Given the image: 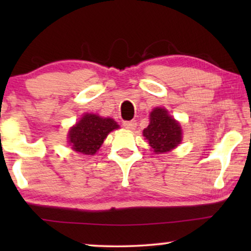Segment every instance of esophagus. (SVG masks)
<instances>
[{
    "instance_id": "esophagus-1",
    "label": "esophagus",
    "mask_w": 251,
    "mask_h": 251,
    "mask_svg": "<svg viewBox=\"0 0 251 251\" xmlns=\"http://www.w3.org/2000/svg\"><path fill=\"white\" fill-rule=\"evenodd\" d=\"M122 125H123V126H125L126 129L135 130L137 123H136V121H123Z\"/></svg>"
}]
</instances>
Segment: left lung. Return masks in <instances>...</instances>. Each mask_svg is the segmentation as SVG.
Returning a JSON list of instances; mask_svg holds the SVG:
<instances>
[{
    "instance_id": "8db88e82",
    "label": "left lung",
    "mask_w": 251,
    "mask_h": 251,
    "mask_svg": "<svg viewBox=\"0 0 251 251\" xmlns=\"http://www.w3.org/2000/svg\"><path fill=\"white\" fill-rule=\"evenodd\" d=\"M151 121L143 135L156 154L169 152L181 142L179 123L168 114L167 109L157 107L151 113Z\"/></svg>"
}]
</instances>
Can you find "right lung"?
Instances as JSON below:
<instances>
[{
  "label": "right lung",
  "instance_id": "add662e5",
  "mask_svg": "<svg viewBox=\"0 0 251 251\" xmlns=\"http://www.w3.org/2000/svg\"><path fill=\"white\" fill-rule=\"evenodd\" d=\"M119 125L113 119L100 118L95 114H85L70 130V144L76 152L94 155L100 149L104 139Z\"/></svg>",
  "mask_w": 251,
  "mask_h": 251
}]
</instances>
